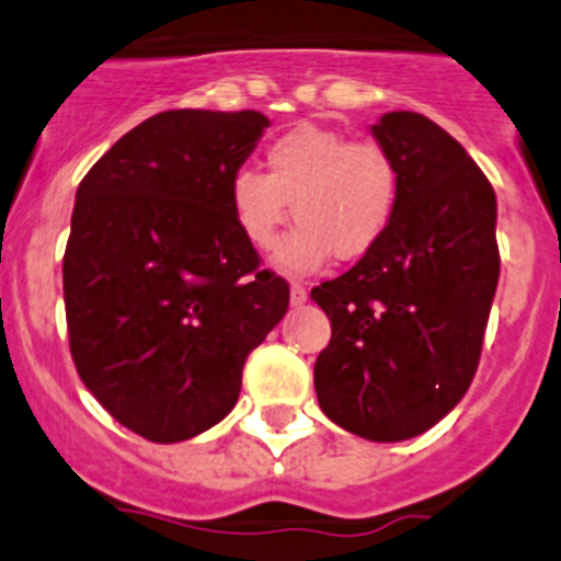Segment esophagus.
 I'll list each match as a JSON object with an SVG mask.
<instances>
[{
  "mask_svg": "<svg viewBox=\"0 0 561 561\" xmlns=\"http://www.w3.org/2000/svg\"><path fill=\"white\" fill-rule=\"evenodd\" d=\"M305 301H307V288H305V283L294 280V283H291V305L299 307V305H305Z\"/></svg>",
  "mask_w": 561,
  "mask_h": 561,
  "instance_id": "34e87169",
  "label": "esophagus"
}]
</instances>
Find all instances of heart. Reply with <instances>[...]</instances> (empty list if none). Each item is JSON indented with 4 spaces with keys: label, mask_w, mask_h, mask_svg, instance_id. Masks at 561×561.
<instances>
[{
    "label": "heart",
    "mask_w": 561,
    "mask_h": 561,
    "mask_svg": "<svg viewBox=\"0 0 561 561\" xmlns=\"http://www.w3.org/2000/svg\"><path fill=\"white\" fill-rule=\"evenodd\" d=\"M398 163L374 140H350L301 124L264 150V174L238 169L228 201L236 225L254 249L270 251L288 222L297 230L278 249V267L307 273L333 254L360 260L381 241L398 209Z\"/></svg>",
    "instance_id": "heart-1"
}]
</instances>
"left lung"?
Instances as JSON below:
<instances>
[{
  "label": "left lung",
  "mask_w": 561,
  "mask_h": 561,
  "mask_svg": "<svg viewBox=\"0 0 561 561\" xmlns=\"http://www.w3.org/2000/svg\"><path fill=\"white\" fill-rule=\"evenodd\" d=\"M374 137L398 163V209L355 267L312 288L331 320L314 392L342 430L400 443L474 379L501 273L499 206L461 142L421 113H387Z\"/></svg>",
  "instance_id": "obj_1"
}]
</instances>
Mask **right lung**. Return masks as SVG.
<instances>
[{
	"label": "right lung",
	"mask_w": 561,
	"mask_h": 561,
	"mask_svg": "<svg viewBox=\"0 0 561 561\" xmlns=\"http://www.w3.org/2000/svg\"><path fill=\"white\" fill-rule=\"evenodd\" d=\"M267 118L163 111L127 131L81 180L62 294L84 387L150 443L222 421L249 352L288 310V283L260 270L228 185Z\"/></svg>",
	"instance_id": "obj_1"
}]
</instances>
